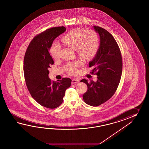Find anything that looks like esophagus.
I'll return each mask as SVG.
<instances>
[{"label": "esophagus", "instance_id": "1", "mask_svg": "<svg viewBox=\"0 0 149 149\" xmlns=\"http://www.w3.org/2000/svg\"><path fill=\"white\" fill-rule=\"evenodd\" d=\"M80 81L79 79H72V84H76V83H78Z\"/></svg>", "mask_w": 149, "mask_h": 149}]
</instances>
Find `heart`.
Returning <instances> with one entry per match:
<instances>
[{"label": "heart", "instance_id": "b5f03b06", "mask_svg": "<svg viewBox=\"0 0 149 149\" xmlns=\"http://www.w3.org/2000/svg\"><path fill=\"white\" fill-rule=\"evenodd\" d=\"M62 42L68 47L76 49L80 57L85 61L92 60L95 57L99 49V39L97 35L92 31H87L81 29L70 30L61 39ZM60 47L57 44L52 46L50 50L51 55L54 60L60 56ZM81 63L79 61L71 62L67 65V70L71 74L77 73Z\"/></svg>", "mask_w": 149, "mask_h": 149}]
</instances>
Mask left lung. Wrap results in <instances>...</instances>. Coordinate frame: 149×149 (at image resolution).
Here are the masks:
<instances>
[{"label":"left lung","mask_w":149,"mask_h":149,"mask_svg":"<svg viewBox=\"0 0 149 149\" xmlns=\"http://www.w3.org/2000/svg\"><path fill=\"white\" fill-rule=\"evenodd\" d=\"M100 36L98 52L89 67H93L92 73L97 71L96 81L83 79L80 82L87 86V91L82 95L86 104L96 107L107 101L113 95L119 82L123 70L120 51L112 35L104 29L93 26Z\"/></svg>","instance_id":"1"}]
</instances>
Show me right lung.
<instances>
[{"mask_svg":"<svg viewBox=\"0 0 149 149\" xmlns=\"http://www.w3.org/2000/svg\"><path fill=\"white\" fill-rule=\"evenodd\" d=\"M66 31L64 26L49 29L31 41L24 58V75L32 97L42 106L55 109L63 101L65 92L71 85V79L64 78L52 81L49 70L54 62L49 53L55 38Z\"/></svg>","mask_w":149,"mask_h":149,"instance_id":"obj_1","label":"right lung"}]
</instances>
